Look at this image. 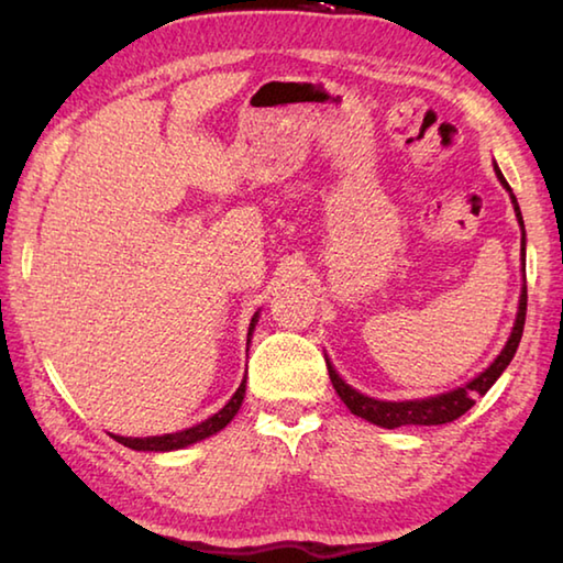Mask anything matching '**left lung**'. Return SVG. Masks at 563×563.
<instances>
[{
    "label": "left lung",
    "mask_w": 563,
    "mask_h": 563,
    "mask_svg": "<svg viewBox=\"0 0 563 563\" xmlns=\"http://www.w3.org/2000/svg\"><path fill=\"white\" fill-rule=\"evenodd\" d=\"M494 170H497V178L501 180V186L509 190L511 196V203H514V213H517V221L521 225V265L527 268V263H523V255H527V233H523V221H521V211H519V203H517V196L511 194V188L507 180H504L499 166L494 164ZM523 320H527V275H523V288H521V298H519V312H517V320H514V328H511V335L507 340V345L497 355V360L492 362V365L484 369V373L476 375L470 383L450 389V393L444 395H437V397H427V399H405V402H385V399H375V397H367L357 393V389H352L345 379H342L335 367H332V362L325 357L328 362V373H330V383L335 387V393L340 395L342 402L347 405V409L352 415H357L362 419H367V422H373L377 427H385V430H395V427H405V424H446V422H454L456 417H462L466 409L474 407V399L476 395H487L489 387L497 383L499 375L507 369V365L514 357V352L519 347V340H521V332H523Z\"/></svg>",
    "instance_id": "left-lung-1"
}]
</instances>
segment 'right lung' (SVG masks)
I'll return each instance as SVG.
<instances>
[{
    "label": "right lung",
    "instance_id": "add662e5",
    "mask_svg": "<svg viewBox=\"0 0 563 563\" xmlns=\"http://www.w3.org/2000/svg\"><path fill=\"white\" fill-rule=\"evenodd\" d=\"M255 322H258V312H255L251 320V328H247V342H251ZM243 397H245V379L241 383V387L235 389V395L228 399L223 409H218L216 415L203 419V422H198L196 427H188V430H180L174 434H161V437H117V442H121L123 446H129V450H136V452L184 450V446H188V444H196V442L206 440V437L221 432L223 427L238 415V409H241V405H243Z\"/></svg>",
    "mask_w": 563,
    "mask_h": 563
}]
</instances>
